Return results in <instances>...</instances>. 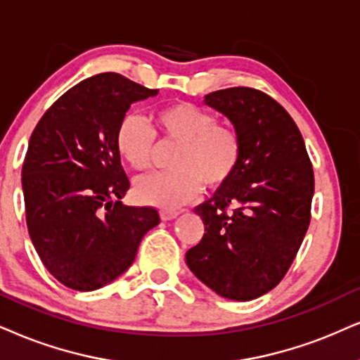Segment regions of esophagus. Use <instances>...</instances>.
Segmentation results:
<instances>
[{
  "label": "esophagus",
  "mask_w": 360,
  "mask_h": 360,
  "mask_svg": "<svg viewBox=\"0 0 360 360\" xmlns=\"http://www.w3.org/2000/svg\"><path fill=\"white\" fill-rule=\"evenodd\" d=\"M177 216H179V211H176V209H161V219L162 221L176 219Z\"/></svg>",
  "instance_id": "esophagus-1"
}]
</instances>
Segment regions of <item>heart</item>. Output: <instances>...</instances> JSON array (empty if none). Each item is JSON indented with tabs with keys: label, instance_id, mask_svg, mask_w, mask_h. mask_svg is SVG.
Returning <instances> with one entry per match:
<instances>
[{
	"label": "heart",
	"instance_id": "b5f03b06",
	"mask_svg": "<svg viewBox=\"0 0 360 360\" xmlns=\"http://www.w3.org/2000/svg\"><path fill=\"white\" fill-rule=\"evenodd\" d=\"M158 133L179 141L171 171L154 172L136 183V194L143 202L176 209L193 201L202 183L219 188L234 176L240 162V139L231 126L217 124L206 109L191 103H174L154 112ZM156 131L144 117L127 115L116 133L121 158L136 171L151 166Z\"/></svg>",
	"mask_w": 360,
	"mask_h": 360
}]
</instances>
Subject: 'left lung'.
Returning <instances> with one entry per match:
<instances>
[{
    "label": "left lung",
    "instance_id": "1",
    "mask_svg": "<svg viewBox=\"0 0 360 360\" xmlns=\"http://www.w3.org/2000/svg\"><path fill=\"white\" fill-rule=\"evenodd\" d=\"M204 103L233 122L243 151L234 176L194 209L204 236L186 264L221 297L252 301L279 284L301 248L311 222L312 165L292 117L262 91L227 88Z\"/></svg>",
    "mask_w": 360,
    "mask_h": 360
}]
</instances>
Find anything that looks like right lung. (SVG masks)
I'll return each instance as SVG.
<instances>
[{
    "label": "right lung",
    "mask_w": 360,
    "mask_h": 360,
    "mask_svg": "<svg viewBox=\"0 0 360 360\" xmlns=\"http://www.w3.org/2000/svg\"><path fill=\"white\" fill-rule=\"evenodd\" d=\"M101 72L66 91L30 138L21 171L26 224L44 267L75 290H96L127 271L159 224L154 207L124 206L129 189L116 133L136 101L156 96Z\"/></svg>",
    "instance_id": "add662e5"
}]
</instances>
